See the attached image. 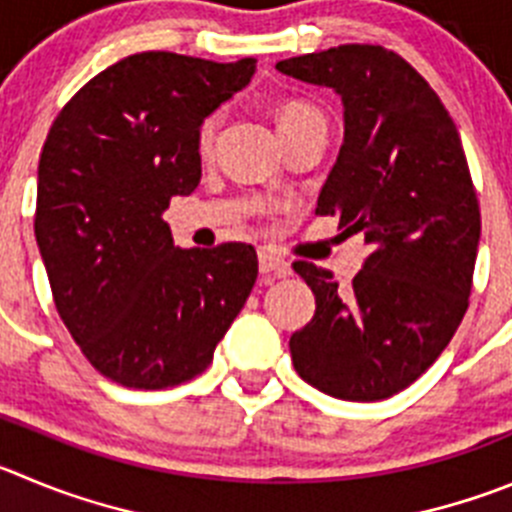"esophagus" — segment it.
<instances>
[{
    "instance_id": "34e87169",
    "label": "esophagus",
    "mask_w": 512,
    "mask_h": 512,
    "mask_svg": "<svg viewBox=\"0 0 512 512\" xmlns=\"http://www.w3.org/2000/svg\"><path fill=\"white\" fill-rule=\"evenodd\" d=\"M257 262H260L262 275H288L290 265L280 255L270 250V247H260L257 250Z\"/></svg>"
}]
</instances>
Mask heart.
<instances>
[{
    "mask_svg": "<svg viewBox=\"0 0 512 512\" xmlns=\"http://www.w3.org/2000/svg\"><path fill=\"white\" fill-rule=\"evenodd\" d=\"M310 121H323L321 111H315L313 105L293 100V103H283L278 108L280 133H288L293 131V128L303 126V123H310ZM214 128H217V118H207V121L202 123V128H199V148H202V151H209V146H212Z\"/></svg>",
    "mask_w": 512,
    "mask_h": 512,
    "instance_id": "b5f03b06",
    "label": "heart"
}]
</instances>
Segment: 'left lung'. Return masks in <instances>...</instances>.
<instances>
[{"instance_id": "1", "label": "left lung", "mask_w": 512, "mask_h": 512, "mask_svg": "<svg viewBox=\"0 0 512 512\" xmlns=\"http://www.w3.org/2000/svg\"><path fill=\"white\" fill-rule=\"evenodd\" d=\"M275 68L341 98L343 143L315 212L369 245L346 290L328 270L293 265L315 295L313 321L290 336L293 366L336 399H389L437 361L467 310L480 207L460 133L427 80L379 45Z\"/></svg>"}]
</instances>
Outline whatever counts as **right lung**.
<instances>
[{
	"label": "right lung",
	"mask_w": 512,
	"mask_h": 512,
	"mask_svg": "<svg viewBox=\"0 0 512 512\" xmlns=\"http://www.w3.org/2000/svg\"><path fill=\"white\" fill-rule=\"evenodd\" d=\"M255 70L252 57L131 55L83 85L47 133L37 247L62 323L105 379L148 391L194 379L250 298L255 247L181 250L164 212L202 179V123Z\"/></svg>",
	"instance_id": "obj_1"
}]
</instances>
